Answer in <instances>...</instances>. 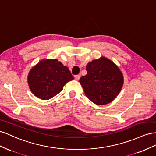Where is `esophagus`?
<instances>
[{
  "instance_id": "34e87169",
  "label": "esophagus",
  "mask_w": 156,
  "mask_h": 156,
  "mask_svg": "<svg viewBox=\"0 0 156 156\" xmlns=\"http://www.w3.org/2000/svg\"><path fill=\"white\" fill-rule=\"evenodd\" d=\"M74 78H75L76 80H79V79L80 78V75H76V76H74Z\"/></svg>"
}]
</instances>
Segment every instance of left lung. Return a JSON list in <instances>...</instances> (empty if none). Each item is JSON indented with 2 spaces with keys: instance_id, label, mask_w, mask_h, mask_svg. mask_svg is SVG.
<instances>
[{
  "instance_id": "1",
  "label": "left lung",
  "mask_w": 156,
  "mask_h": 156,
  "mask_svg": "<svg viewBox=\"0 0 156 156\" xmlns=\"http://www.w3.org/2000/svg\"><path fill=\"white\" fill-rule=\"evenodd\" d=\"M87 74L80 79L86 97L97 105L111 103L121 91L123 76L113 61L101 57L86 65Z\"/></svg>"
}]
</instances>
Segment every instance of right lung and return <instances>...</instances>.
<instances>
[{
    "instance_id": "1",
    "label": "right lung",
    "mask_w": 156,
    "mask_h": 156,
    "mask_svg": "<svg viewBox=\"0 0 156 156\" xmlns=\"http://www.w3.org/2000/svg\"><path fill=\"white\" fill-rule=\"evenodd\" d=\"M74 79L67 66L57 59H42L33 66L27 76L30 90L34 96L48 100L59 93Z\"/></svg>"
}]
</instances>
